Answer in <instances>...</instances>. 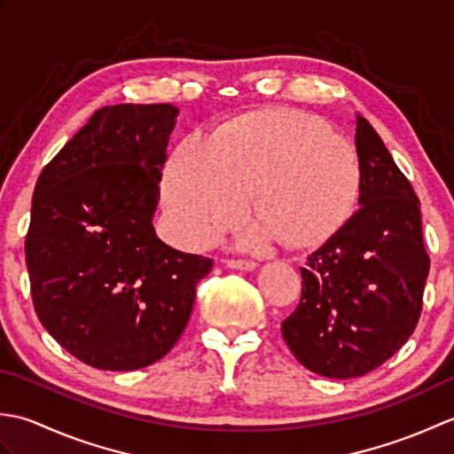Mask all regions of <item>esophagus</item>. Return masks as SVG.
<instances>
[{
  "label": "esophagus",
  "instance_id": "1",
  "mask_svg": "<svg viewBox=\"0 0 454 454\" xmlns=\"http://www.w3.org/2000/svg\"><path fill=\"white\" fill-rule=\"evenodd\" d=\"M226 265L230 269H242V271H254L257 267V263L252 262V259H226Z\"/></svg>",
  "mask_w": 454,
  "mask_h": 454
}]
</instances>
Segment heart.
<instances>
[{"label": "heart", "mask_w": 454, "mask_h": 454, "mask_svg": "<svg viewBox=\"0 0 454 454\" xmlns=\"http://www.w3.org/2000/svg\"><path fill=\"white\" fill-rule=\"evenodd\" d=\"M361 189L363 161L353 144L294 109L246 113L212 138L185 134L161 177L163 207L192 246H208L234 226L249 195L263 226L246 236L247 246L278 236L317 244L353 216Z\"/></svg>", "instance_id": "heart-1"}]
</instances>
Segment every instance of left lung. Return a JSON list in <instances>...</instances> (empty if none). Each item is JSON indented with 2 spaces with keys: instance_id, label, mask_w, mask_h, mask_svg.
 <instances>
[{
  "instance_id": "1",
  "label": "left lung",
  "mask_w": 454,
  "mask_h": 454,
  "mask_svg": "<svg viewBox=\"0 0 454 454\" xmlns=\"http://www.w3.org/2000/svg\"><path fill=\"white\" fill-rule=\"evenodd\" d=\"M355 144L363 161L361 208L308 255L301 302L283 322L298 363L327 379L379 369L410 340L429 273L411 183L363 117Z\"/></svg>"
}]
</instances>
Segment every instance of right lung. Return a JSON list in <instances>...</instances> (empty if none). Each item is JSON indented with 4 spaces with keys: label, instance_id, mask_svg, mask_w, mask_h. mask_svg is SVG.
Returning <instances> with one entry per match:
<instances>
[{
    "label": "right lung",
    "instance_id": "right-lung-1",
    "mask_svg": "<svg viewBox=\"0 0 454 454\" xmlns=\"http://www.w3.org/2000/svg\"><path fill=\"white\" fill-rule=\"evenodd\" d=\"M177 114L169 103L95 111L36 181L25 238L35 312L93 369L137 371L168 355L212 269L152 226Z\"/></svg>",
    "mask_w": 454,
    "mask_h": 454
}]
</instances>
